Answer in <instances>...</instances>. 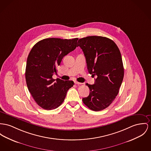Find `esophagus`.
<instances>
[{
  "instance_id": "34e87169",
  "label": "esophagus",
  "mask_w": 151,
  "mask_h": 151,
  "mask_svg": "<svg viewBox=\"0 0 151 151\" xmlns=\"http://www.w3.org/2000/svg\"><path fill=\"white\" fill-rule=\"evenodd\" d=\"M74 83L76 84V85H81V84H82V83L78 82H77V81H74Z\"/></svg>"
}]
</instances>
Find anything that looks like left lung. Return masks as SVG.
<instances>
[{"label":"left lung","instance_id":"obj_1","mask_svg":"<svg viewBox=\"0 0 151 151\" xmlns=\"http://www.w3.org/2000/svg\"><path fill=\"white\" fill-rule=\"evenodd\" d=\"M77 46L83 52L89 73L97 77L93 85L86 83L91 92L82 101L92 111H102L115 99L123 80L120 51L113 40L100 36L80 39Z\"/></svg>","mask_w":151,"mask_h":151}]
</instances>
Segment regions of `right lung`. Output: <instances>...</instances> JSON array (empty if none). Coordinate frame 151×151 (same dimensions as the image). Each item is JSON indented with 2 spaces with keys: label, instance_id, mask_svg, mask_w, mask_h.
Instances as JSON below:
<instances>
[{
  "label": "right lung",
  "instance_id": "1",
  "mask_svg": "<svg viewBox=\"0 0 151 151\" xmlns=\"http://www.w3.org/2000/svg\"><path fill=\"white\" fill-rule=\"evenodd\" d=\"M78 38H46L37 42L28 55L25 77L29 91L37 104L44 109L60 106L68 91L73 86L72 81L52 78L62 58L77 47Z\"/></svg>",
  "mask_w": 151,
  "mask_h": 151
}]
</instances>
